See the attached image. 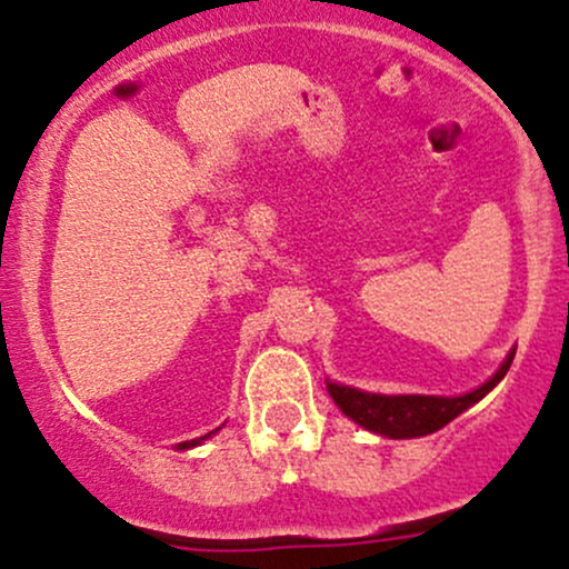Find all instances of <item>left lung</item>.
<instances>
[{"mask_svg":"<svg viewBox=\"0 0 569 569\" xmlns=\"http://www.w3.org/2000/svg\"><path fill=\"white\" fill-rule=\"evenodd\" d=\"M512 356H516V350H510V356L505 358V363L499 366L491 380L463 396H382L336 382H328V393H331L336 407L347 418L356 420L358 426H363L366 431H375L388 439L426 437V433L448 426L463 409L478 405L486 393H491L510 369Z\"/></svg>","mask_w":569,"mask_h":569,"instance_id":"8db88e82","label":"left lung"}]
</instances>
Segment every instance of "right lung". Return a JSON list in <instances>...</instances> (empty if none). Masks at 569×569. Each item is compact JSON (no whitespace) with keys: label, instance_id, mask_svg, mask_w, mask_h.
<instances>
[{"label":"right lung","instance_id":"1","mask_svg":"<svg viewBox=\"0 0 569 569\" xmlns=\"http://www.w3.org/2000/svg\"><path fill=\"white\" fill-rule=\"evenodd\" d=\"M211 433H213V431H209V433H206V437H198V439H189V442H179V445H176V448H179V450H189V448H194V445H200V442H203V439H209V437H211Z\"/></svg>","mask_w":569,"mask_h":569}]
</instances>
